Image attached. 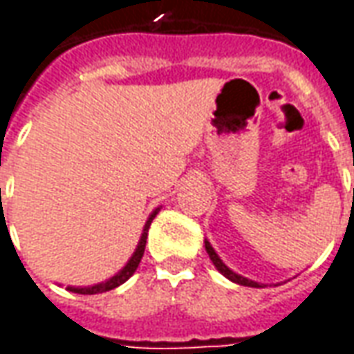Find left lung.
Instances as JSON below:
<instances>
[{
	"label": "left lung",
	"instance_id": "obj_1",
	"mask_svg": "<svg viewBox=\"0 0 354 354\" xmlns=\"http://www.w3.org/2000/svg\"><path fill=\"white\" fill-rule=\"evenodd\" d=\"M205 248H207L208 256H210V260H212V263H214V266H216V269H218V271H220V273H222V274H225V277H227L230 281L237 282V284H243V286H252V288H261L260 282H254V281H250V279H246V277H241V274L233 273L230 267L225 266V263H223V261L220 260V258H218V254L214 252V248L210 246V243H208V241H205Z\"/></svg>",
	"mask_w": 354,
	"mask_h": 354
}]
</instances>
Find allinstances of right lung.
Instances as JSON below:
<instances>
[{
    "mask_svg": "<svg viewBox=\"0 0 354 354\" xmlns=\"http://www.w3.org/2000/svg\"><path fill=\"white\" fill-rule=\"evenodd\" d=\"M157 214V210H155L153 214L149 216V220L146 222L144 225V233H142V237H140V243H138V248H136V252L132 254V258L129 260V263L115 274V277H111L108 279L106 282H100V284H94V286H88V288H72V286H68L70 292H75V294H102V292H108V290H113L117 288L119 284H123L124 281H129V277L134 274L136 271V267H138L140 260H142V256H144V250H146V239H147V230H149V225H151V220L155 218Z\"/></svg>",
    "mask_w": 354,
    "mask_h": 354,
    "instance_id": "1",
    "label": "right lung"
}]
</instances>
